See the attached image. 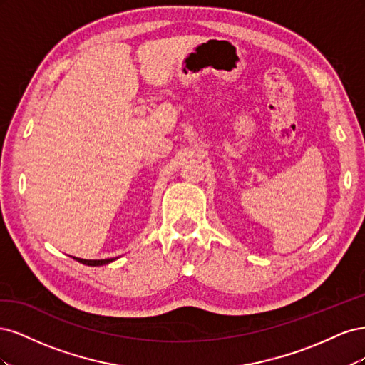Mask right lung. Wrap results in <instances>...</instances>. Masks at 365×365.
Listing matches in <instances>:
<instances>
[{
    "label": "right lung",
    "mask_w": 365,
    "mask_h": 365,
    "mask_svg": "<svg viewBox=\"0 0 365 365\" xmlns=\"http://www.w3.org/2000/svg\"><path fill=\"white\" fill-rule=\"evenodd\" d=\"M77 262H81L83 264H88V267H101V264H106L109 262H113L115 259H105V260H85V259H76Z\"/></svg>",
    "instance_id": "1"
}]
</instances>
